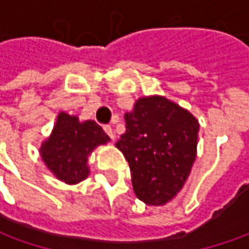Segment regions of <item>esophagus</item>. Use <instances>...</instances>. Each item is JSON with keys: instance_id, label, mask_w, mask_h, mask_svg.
Returning <instances> with one entry per match:
<instances>
[{"instance_id": "esophagus-1", "label": "esophagus", "mask_w": 249, "mask_h": 249, "mask_svg": "<svg viewBox=\"0 0 249 249\" xmlns=\"http://www.w3.org/2000/svg\"><path fill=\"white\" fill-rule=\"evenodd\" d=\"M104 130H105V133H107V134L109 136L110 139H112V140L115 139V133H113V129H112V126H109V124H105V126H104Z\"/></svg>"}]
</instances>
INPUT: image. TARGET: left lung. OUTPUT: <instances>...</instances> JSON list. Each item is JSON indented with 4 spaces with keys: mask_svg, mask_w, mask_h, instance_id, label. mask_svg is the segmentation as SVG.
<instances>
[{
    "mask_svg": "<svg viewBox=\"0 0 249 249\" xmlns=\"http://www.w3.org/2000/svg\"><path fill=\"white\" fill-rule=\"evenodd\" d=\"M124 120L116 147L129 162L133 190L147 205H165L183 188L196 160L198 120L159 95L137 100Z\"/></svg>",
    "mask_w": 249,
    "mask_h": 249,
    "instance_id": "1",
    "label": "left lung"
}]
</instances>
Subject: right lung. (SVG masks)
Wrapping results in <instances>:
<instances>
[{
  "mask_svg": "<svg viewBox=\"0 0 249 249\" xmlns=\"http://www.w3.org/2000/svg\"><path fill=\"white\" fill-rule=\"evenodd\" d=\"M109 137L94 120L79 122L77 116L61 112L50 139L41 144L40 154L53 176L66 184H77L89 176V155Z\"/></svg>",
  "mask_w": 249,
  "mask_h": 249,
  "instance_id": "1",
  "label": "right lung"
}]
</instances>
